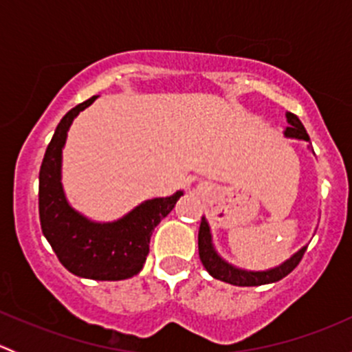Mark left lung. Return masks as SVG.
<instances>
[{"mask_svg":"<svg viewBox=\"0 0 352 352\" xmlns=\"http://www.w3.org/2000/svg\"><path fill=\"white\" fill-rule=\"evenodd\" d=\"M286 119L289 122V126L286 127L285 134L287 138H296V140H305L310 141L307 129L303 127V124L300 122L294 113L287 112ZM305 250L307 248H301L300 252L293 255L289 261H286L285 264L279 265V267L271 269V271L265 272H247L240 271V269L233 267V265L226 264L221 257L214 252L211 243V233H209V226L206 223V219H201V226H199V257H201L202 265L206 267V271L212 276V278L219 279L223 283H230L233 286H262L269 285V283L281 281L283 278H286L298 264L303 258Z\"/></svg>","mask_w":352,"mask_h":352,"instance_id":"left-lung-1","label":"left lung"}]
</instances>
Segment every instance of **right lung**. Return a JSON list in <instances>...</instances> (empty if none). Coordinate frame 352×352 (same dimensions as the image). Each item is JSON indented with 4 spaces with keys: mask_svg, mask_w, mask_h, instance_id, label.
I'll return each instance as SVG.
<instances>
[{
    "mask_svg": "<svg viewBox=\"0 0 352 352\" xmlns=\"http://www.w3.org/2000/svg\"><path fill=\"white\" fill-rule=\"evenodd\" d=\"M95 98L71 109L56 127L38 172V216L42 233L59 262L74 276L95 281H120L143 269L155 226L168 214L182 192L151 199L113 223L88 221L69 208L61 187V153L74 117Z\"/></svg>",
    "mask_w": 352,
    "mask_h": 352,
    "instance_id": "right-lung-1",
    "label": "right lung"
}]
</instances>
